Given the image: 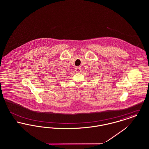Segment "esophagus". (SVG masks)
Here are the masks:
<instances>
[{"label": "esophagus", "mask_w": 149, "mask_h": 149, "mask_svg": "<svg viewBox=\"0 0 149 149\" xmlns=\"http://www.w3.org/2000/svg\"><path fill=\"white\" fill-rule=\"evenodd\" d=\"M75 71L77 72H80L81 71V68H80V67H77L76 68H75Z\"/></svg>", "instance_id": "obj_1"}]
</instances>
